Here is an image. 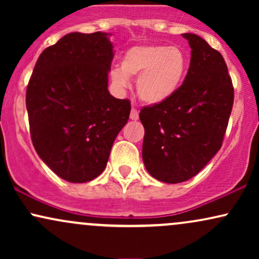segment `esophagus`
Here are the masks:
<instances>
[{
	"instance_id": "1",
	"label": "esophagus",
	"mask_w": 259,
	"mask_h": 259,
	"mask_svg": "<svg viewBox=\"0 0 259 259\" xmlns=\"http://www.w3.org/2000/svg\"><path fill=\"white\" fill-rule=\"evenodd\" d=\"M130 119L132 120L139 119V111L136 108H132V112H130Z\"/></svg>"
}]
</instances>
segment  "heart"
Returning a JSON list of instances; mask_svg holds the SVG:
<instances>
[{
    "instance_id": "b5f03b06",
    "label": "heart",
    "mask_w": 259,
    "mask_h": 259,
    "mask_svg": "<svg viewBox=\"0 0 259 259\" xmlns=\"http://www.w3.org/2000/svg\"><path fill=\"white\" fill-rule=\"evenodd\" d=\"M189 57L183 49L164 45H142L126 50L120 68L111 72L118 89L129 86V78L138 76L139 97L150 105H158L174 96L186 78Z\"/></svg>"
}]
</instances>
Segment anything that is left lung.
<instances>
[{"mask_svg": "<svg viewBox=\"0 0 259 259\" xmlns=\"http://www.w3.org/2000/svg\"><path fill=\"white\" fill-rule=\"evenodd\" d=\"M191 47L186 78L171 99L140 112L145 127L142 159L154 179H191L221 150L234 103L224 58L206 40L183 34Z\"/></svg>", "mask_w": 259, "mask_h": 259, "instance_id": "obj_1", "label": "left lung"}]
</instances>
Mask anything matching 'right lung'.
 <instances>
[{
    "label": "right lung",
    "instance_id": "1",
    "mask_svg": "<svg viewBox=\"0 0 259 259\" xmlns=\"http://www.w3.org/2000/svg\"><path fill=\"white\" fill-rule=\"evenodd\" d=\"M113 45L106 32H70L38 57L26 88L31 141L62 179L86 183L105 170L129 119V100L108 91Z\"/></svg>",
    "mask_w": 259,
    "mask_h": 259
}]
</instances>
